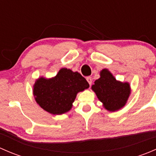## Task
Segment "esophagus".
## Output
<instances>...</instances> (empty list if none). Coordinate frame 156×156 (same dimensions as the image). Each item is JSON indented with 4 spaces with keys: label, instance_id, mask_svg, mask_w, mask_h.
<instances>
[{
    "label": "esophagus",
    "instance_id": "34e87169",
    "mask_svg": "<svg viewBox=\"0 0 156 156\" xmlns=\"http://www.w3.org/2000/svg\"><path fill=\"white\" fill-rule=\"evenodd\" d=\"M86 79H87L88 84H89L90 86L91 84H92V78H91V77H87V78H86Z\"/></svg>",
    "mask_w": 156,
    "mask_h": 156
}]
</instances>
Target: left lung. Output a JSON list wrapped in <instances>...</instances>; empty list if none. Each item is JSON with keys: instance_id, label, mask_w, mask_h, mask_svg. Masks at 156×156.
Segmentation results:
<instances>
[{"instance_id": "left-lung-1", "label": "left lung", "mask_w": 156, "mask_h": 156, "mask_svg": "<svg viewBox=\"0 0 156 156\" xmlns=\"http://www.w3.org/2000/svg\"><path fill=\"white\" fill-rule=\"evenodd\" d=\"M92 89L103 106L112 112L123 107L130 94L128 83L117 81L107 69L101 71L100 78L96 80Z\"/></svg>"}]
</instances>
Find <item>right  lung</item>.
I'll list each match as a JSON object with an SVG mask.
<instances>
[{
  "label": "right lung",
  "instance_id": "obj_1",
  "mask_svg": "<svg viewBox=\"0 0 156 156\" xmlns=\"http://www.w3.org/2000/svg\"><path fill=\"white\" fill-rule=\"evenodd\" d=\"M89 87L85 78L78 72L62 69L55 78H41L35 82L33 93L39 106L53 115L69 111L77 94Z\"/></svg>",
  "mask_w": 156,
  "mask_h": 156
}]
</instances>
